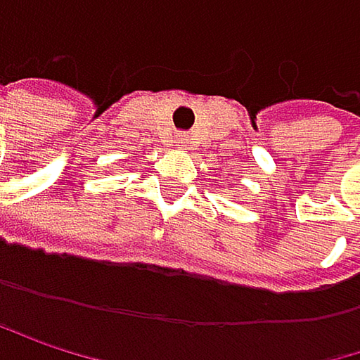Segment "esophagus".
I'll return each instance as SVG.
<instances>
[{
  "label": "esophagus",
  "instance_id": "obj_1",
  "mask_svg": "<svg viewBox=\"0 0 360 360\" xmlns=\"http://www.w3.org/2000/svg\"><path fill=\"white\" fill-rule=\"evenodd\" d=\"M179 141H181V143H184V141H188V139H186V136H179Z\"/></svg>",
  "mask_w": 360,
  "mask_h": 360
}]
</instances>
